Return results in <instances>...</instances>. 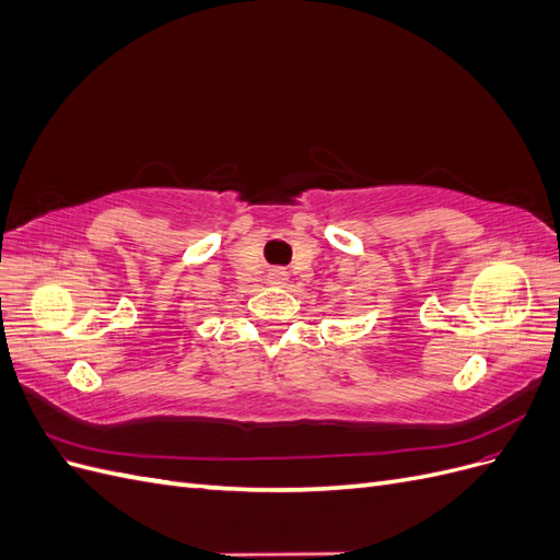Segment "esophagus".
I'll return each mask as SVG.
<instances>
[{
    "label": "esophagus",
    "mask_w": 560,
    "mask_h": 560,
    "mask_svg": "<svg viewBox=\"0 0 560 560\" xmlns=\"http://www.w3.org/2000/svg\"><path fill=\"white\" fill-rule=\"evenodd\" d=\"M287 278H284V270H273V273L268 276V282L270 284H282Z\"/></svg>",
    "instance_id": "esophagus-1"
}]
</instances>
